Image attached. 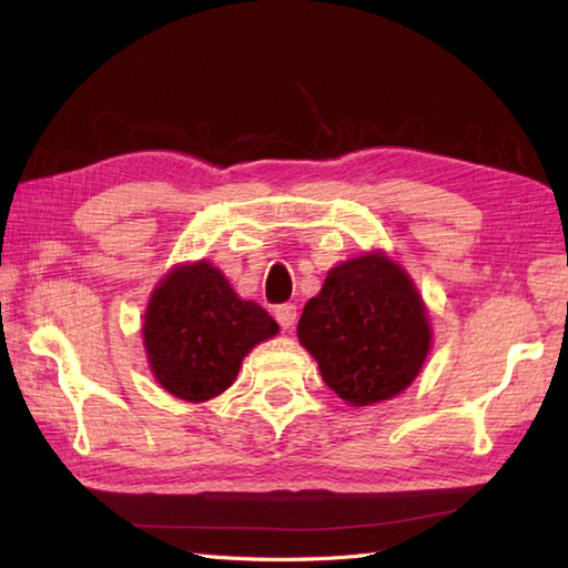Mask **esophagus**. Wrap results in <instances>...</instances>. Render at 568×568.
<instances>
[{
	"mask_svg": "<svg viewBox=\"0 0 568 568\" xmlns=\"http://www.w3.org/2000/svg\"><path fill=\"white\" fill-rule=\"evenodd\" d=\"M275 320L281 324L283 329H291L293 324L297 322V307L293 303H285V305H277L275 307Z\"/></svg>",
	"mask_w": 568,
	"mask_h": 568,
	"instance_id": "1",
	"label": "esophagus"
}]
</instances>
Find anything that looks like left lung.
Instances as JSON below:
<instances>
[{
	"label": "left lung",
	"instance_id": "left-lung-1",
	"mask_svg": "<svg viewBox=\"0 0 568 568\" xmlns=\"http://www.w3.org/2000/svg\"><path fill=\"white\" fill-rule=\"evenodd\" d=\"M297 336L342 400L373 405L413 383L432 332L400 265L368 253L329 271L322 293L303 310Z\"/></svg>",
	"mask_w": 568,
	"mask_h": 568
}]
</instances>
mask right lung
Returning a JSON list of instances; mask_svg holds the SVG:
<instances>
[{
  "label": "right lung",
  "mask_w": 568,
  "mask_h": 568,
  "mask_svg": "<svg viewBox=\"0 0 568 568\" xmlns=\"http://www.w3.org/2000/svg\"><path fill=\"white\" fill-rule=\"evenodd\" d=\"M277 332L261 305L241 300L210 263L163 277L146 310L143 344L153 376L180 400L202 403L236 381L241 361Z\"/></svg>",
  "instance_id": "right-lung-1"
}]
</instances>
